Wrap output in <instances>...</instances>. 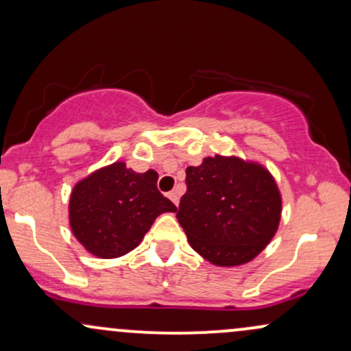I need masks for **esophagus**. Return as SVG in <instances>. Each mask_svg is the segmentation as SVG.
<instances>
[{"instance_id":"1","label":"esophagus","mask_w":351,"mask_h":351,"mask_svg":"<svg viewBox=\"0 0 351 351\" xmlns=\"http://www.w3.org/2000/svg\"><path fill=\"white\" fill-rule=\"evenodd\" d=\"M168 197H170V199L173 201V204L178 206V202H180V194H178V191H170V193H168Z\"/></svg>"}]
</instances>
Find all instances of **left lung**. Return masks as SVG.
Segmentation results:
<instances>
[{
	"label": "left lung",
	"mask_w": 351,
	"mask_h": 351,
	"mask_svg": "<svg viewBox=\"0 0 351 351\" xmlns=\"http://www.w3.org/2000/svg\"><path fill=\"white\" fill-rule=\"evenodd\" d=\"M176 217L199 255L217 267H237L273 239L281 196L261 165L216 155L186 168V193Z\"/></svg>",
	"instance_id": "8db88e82"
}]
</instances>
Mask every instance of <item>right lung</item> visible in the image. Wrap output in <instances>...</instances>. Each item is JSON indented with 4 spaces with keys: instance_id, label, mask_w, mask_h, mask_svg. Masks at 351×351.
Segmentation results:
<instances>
[{
    "instance_id": "right-lung-1",
    "label": "right lung",
    "mask_w": 351,
    "mask_h": 351,
    "mask_svg": "<svg viewBox=\"0 0 351 351\" xmlns=\"http://www.w3.org/2000/svg\"><path fill=\"white\" fill-rule=\"evenodd\" d=\"M155 170L135 173L116 162L91 173L73 188L70 226L80 243L99 258L134 250L162 213L176 206L157 188Z\"/></svg>"
}]
</instances>
